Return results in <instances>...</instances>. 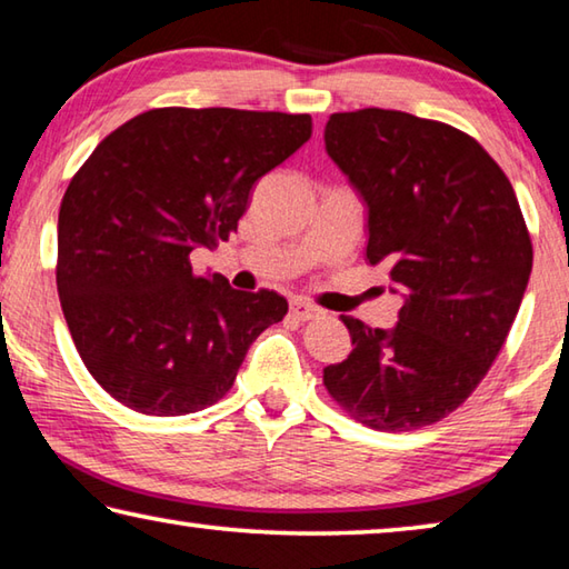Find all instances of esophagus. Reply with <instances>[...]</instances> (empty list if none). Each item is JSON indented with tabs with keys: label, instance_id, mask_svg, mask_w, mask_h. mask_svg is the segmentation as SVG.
Returning a JSON list of instances; mask_svg holds the SVG:
<instances>
[{
	"label": "esophagus",
	"instance_id": "1",
	"mask_svg": "<svg viewBox=\"0 0 569 569\" xmlns=\"http://www.w3.org/2000/svg\"><path fill=\"white\" fill-rule=\"evenodd\" d=\"M291 316L298 321H311V319H316V316H321V308L298 298V301L291 303Z\"/></svg>",
	"mask_w": 569,
	"mask_h": 569
}]
</instances>
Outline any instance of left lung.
Returning <instances> with one entry per match:
<instances>
[{
	"instance_id": "left-lung-1",
	"label": "left lung",
	"mask_w": 569,
	"mask_h": 569,
	"mask_svg": "<svg viewBox=\"0 0 569 569\" xmlns=\"http://www.w3.org/2000/svg\"><path fill=\"white\" fill-rule=\"evenodd\" d=\"M323 140L369 208L366 258L403 293L391 331L341 316L353 351L323 387L371 429L429 427L487 377L522 303L532 238L512 182L471 134L409 112H333Z\"/></svg>"
}]
</instances>
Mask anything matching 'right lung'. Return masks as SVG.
<instances>
[{
  "label": "right lung",
  "mask_w": 569,
  "mask_h": 569,
  "mask_svg": "<svg viewBox=\"0 0 569 569\" xmlns=\"http://www.w3.org/2000/svg\"><path fill=\"white\" fill-rule=\"evenodd\" d=\"M311 138V114L156 108L112 130L64 190L57 293L92 379L150 417L213 407L288 301L196 276L238 230L256 180Z\"/></svg>",
  "instance_id": "right-lung-1"
}]
</instances>
